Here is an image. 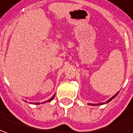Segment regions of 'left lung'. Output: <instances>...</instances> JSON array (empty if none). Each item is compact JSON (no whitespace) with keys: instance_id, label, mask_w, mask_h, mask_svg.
I'll return each mask as SVG.
<instances>
[{"instance_id":"obj_1","label":"left lung","mask_w":133,"mask_h":133,"mask_svg":"<svg viewBox=\"0 0 133 133\" xmlns=\"http://www.w3.org/2000/svg\"><path fill=\"white\" fill-rule=\"evenodd\" d=\"M117 94H118V93H117V94H116V95H115V96H113V97H112V98H111L109 100V101H107V103H108V102H109V101H111V100L113 99V98H115V97H116V96H117ZM101 104H103V103H101ZM91 105H93V106H95V104H92V103H91ZM96 105H98V104H96Z\"/></svg>"}]
</instances>
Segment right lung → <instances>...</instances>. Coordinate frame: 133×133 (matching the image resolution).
I'll return each mask as SVG.
<instances>
[{"label":"right lung","mask_w":133,"mask_h":133,"mask_svg":"<svg viewBox=\"0 0 133 133\" xmlns=\"http://www.w3.org/2000/svg\"><path fill=\"white\" fill-rule=\"evenodd\" d=\"M54 98V96H53V97H52V98H51V99H50V100H48V102H50V101H52V100H53V98ZM36 104H39V103H36Z\"/></svg>","instance_id":"1"}]
</instances>
